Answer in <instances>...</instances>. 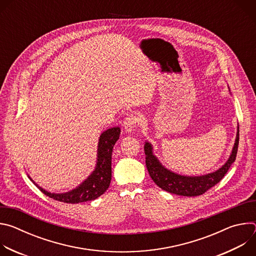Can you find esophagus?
Returning a JSON list of instances; mask_svg holds the SVG:
<instances>
[{
    "label": "esophagus",
    "instance_id": "1",
    "mask_svg": "<svg viewBox=\"0 0 256 256\" xmlns=\"http://www.w3.org/2000/svg\"><path fill=\"white\" fill-rule=\"evenodd\" d=\"M136 122H138V118L134 116H128L124 120V130L126 132H134L136 126Z\"/></svg>",
    "mask_w": 256,
    "mask_h": 256
}]
</instances>
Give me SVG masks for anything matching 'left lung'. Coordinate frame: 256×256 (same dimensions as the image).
Masks as SVG:
<instances>
[{
	"label": "left lung",
	"instance_id": "obj_1",
	"mask_svg": "<svg viewBox=\"0 0 256 256\" xmlns=\"http://www.w3.org/2000/svg\"><path fill=\"white\" fill-rule=\"evenodd\" d=\"M239 144V126L232 153L226 163L214 172L200 176H186L165 168L153 153V146L146 142L144 144L146 154V166L155 184L165 192L184 196H198L214 186L225 176L237 155Z\"/></svg>",
	"mask_w": 256,
	"mask_h": 256
}]
</instances>
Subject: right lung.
<instances>
[{
	"mask_svg": "<svg viewBox=\"0 0 256 256\" xmlns=\"http://www.w3.org/2000/svg\"><path fill=\"white\" fill-rule=\"evenodd\" d=\"M120 128H108L100 134L95 169L87 179L74 190L64 194H52L36 184L30 176L28 177L40 192L56 200L66 204H79L94 200L103 194L110 184L112 149L116 140L120 138Z\"/></svg>",
	"mask_w": 256,
	"mask_h": 256,
	"instance_id": "1",
	"label": "right lung"
}]
</instances>
